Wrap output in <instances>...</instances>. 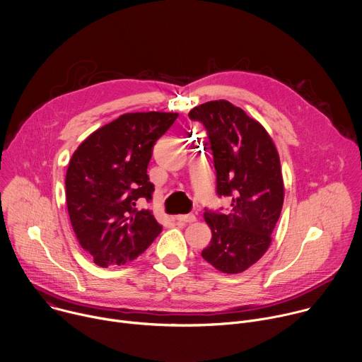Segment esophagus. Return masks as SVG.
I'll list each match as a JSON object with an SVG mask.
<instances>
[{"mask_svg":"<svg viewBox=\"0 0 362 362\" xmlns=\"http://www.w3.org/2000/svg\"><path fill=\"white\" fill-rule=\"evenodd\" d=\"M175 220H177L178 223H182V224H191V223H194L197 218H195L194 214H185V215H177Z\"/></svg>","mask_w":362,"mask_h":362,"instance_id":"esophagus-1","label":"esophagus"}]
</instances>
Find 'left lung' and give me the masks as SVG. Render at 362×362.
<instances>
[{
    "label": "left lung",
    "instance_id": "left-lung-1",
    "mask_svg": "<svg viewBox=\"0 0 362 362\" xmlns=\"http://www.w3.org/2000/svg\"><path fill=\"white\" fill-rule=\"evenodd\" d=\"M206 129L216 171V194L233 197L228 214L205 209L211 228L202 258L224 274H240L269 248L284 202L279 156L267 129L227 100L189 111Z\"/></svg>",
    "mask_w": 362,
    "mask_h": 362
}]
</instances>
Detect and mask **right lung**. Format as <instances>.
Segmentation results:
<instances>
[{
    "mask_svg": "<svg viewBox=\"0 0 362 362\" xmlns=\"http://www.w3.org/2000/svg\"><path fill=\"white\" fill-rule=\"evenodd\" d=\"M177 112H128L88 135L72 154L65 195L72 230L80 245L103 268L125 265L146 251L163 227L150 201L154 185L147 168L157 139Z\"/></svg>",
    "mask_w": 362,
    "mask_h": 362,
    "instance_id": "1",
    "label": "right lung"
}]
</instances>
